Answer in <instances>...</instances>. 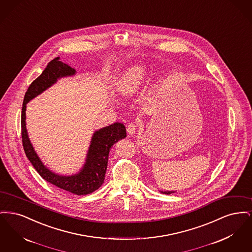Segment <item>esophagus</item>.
I'll use <instances>...</instances> for the list:
<instances>
[{
    "mask_svg": "<svg viewBox=\"0 0 252 252\" xmlns=\"http://www.w3.org/2000/svg\"><path fill=\"white\" fill-rule=\"evenodd\" d=\"M137 124H135V123H130V124H128L127 125V127H126V131L127 133L129 134V135H134L135 134V132H136V129H137Z\"/></svg>",
    "mask_w": 252,
    "mask_h": 252,
    "instance_id": "34e87169",
    "label": "esophagus"
}]
</instances>
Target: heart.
Instances as JSON below:
<instances>
[{
  "instance_id": "b5f03b06",
  "label": "heart",
  "mask_w": 252,
  "mask_h": 252,
  "mask_svg": "<svg viewBox=\"0 0 252 252\" xmlns=\"http://www.w3.org/2000/svg\"><path fill=\"white\" fill-rule=\"evenodd\" d=\"M148 75V68L143 64L132 66L121 76L118 82V91L123 95L136 94L145 82Z\"/></svg>"
}]
</instances>
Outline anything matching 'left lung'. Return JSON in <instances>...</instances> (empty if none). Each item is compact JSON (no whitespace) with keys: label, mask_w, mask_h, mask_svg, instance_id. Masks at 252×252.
Masks as SVG:
<instances>
[{"label":"left lung","mask_w":252,"mask_h":252,"mask_svg":"<svg viewBox=\"0 0 252 252\" xmlns=\"http://www.w3.org/2000/svg\"><path fill=\"white\" fill-rule=\"evenodd\" d=\"M162 193H166V194H170V193H173V191H169V192H161Z\"/></svg>","instance_id":"left-lung-1"}]
</instances>
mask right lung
<instances>
[{"label": "right lung", "instance_id": "add662e5", "mask_svg": "<svg viewBox=\"0 0 252 252\" xmlns=\"http://www.w3.org/2000/svg\"><path fill=\"white\" fill-rule=\"evenodd\" d=\"M75 72L73 68L57 58L50 61L45 70L31 83L25 93L22 108V138L25 155L43 180L62 190L83 195L94 192L104 183L109 150L113 144L126 137L125 126L121 123H114L96 130L93 135L82 169L72 176H61L52 172L42 163L28 138L25 123L26 104L55 84L58 79L74 75Z\"/></svg>", "mask_w": 252, "mask_h": 252}]
</instances>
